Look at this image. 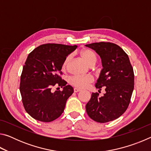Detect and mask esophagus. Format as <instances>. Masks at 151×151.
I'll use <instances>...</instances> for the list:
<instances>
[{"mask_svg":"<svg viewBox=\"0 0 151 151\" xmlns=\"http://www.w3.org/2000/svg\"><path fill=\"white\" fill-rule=\"evenodd\" d=\"M80 91H81V89L77 88H74V92H75V93H78V92H80Z\"/></svg>","mask_w":151,"mask_h":151,"instance_id":"obj_1","label":"esophagus"}]
</instances>
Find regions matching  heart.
Instances as JSON below:
<instances>
[{
	"label": "heart",
	"instance_id": "heart-1",
	"mask_svg": "<svg viewBox=\"0 0 151 151\" xmlns=\"http://www.w3.org/2000/svg\"><path fill=\"white\" fill-rule=\"evenodd\" d=\"M81 57L85 60L88 65L91 66L94 65V64L96 62V56L93 50L90 49H86L83 50L81 52ZM71 59V55H68L66 57V58L64 60L63 63V69L65 70L67 68L68 64ZM94 82V78L93 76L91 75H87L84 76H76L71 77L69 79V83L74 87L77 88H88L89 85L91 83Z\"/></svg>",
	"mask_w": 151,
	"mask_h": 151
}]
</instances>
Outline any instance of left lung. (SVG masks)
<instances>
[{
    "instance_id": "1",
    "label": "left lung",
    "mask_w": 151,
    "mask_h": 151,
    "mask_svg": "<svg viewBox=\"0 0 151 151\" xmlns=\"http://www.w3.org/2000/svg\"><path fill=\"white\" fill-rule=\"evenodd\" d=\"M85 46L100 56L103 68L95 86L106 91L103 96L92 93L86 104V112L91 119L101 123L114 121L129 105L134 89L133 68L127 53L116 44L100 42Z\"/></svg>"
}]
</instances>
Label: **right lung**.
Listing matches in <instances>:
<instances>
[{
    "mask_svg": "<svg viewBox=\"0 0 151 151\" xmlns=\"http://www.w3.org/2000/svg\"><path fill=\"white\" fill-rule=\"evenodd\" d=\"M77 46L55 43L40 45L30 53L20 76V92L25 111L37 121L48 122L58 118L73 88L59 75L64 60ZM55 86L63 91L51 89Z\"/></svg>",
    "mask_w": 151,
    "mask_h": 151,
    "instance_id": "obj_1",
    "label": "right lung"
}]
</instances>
